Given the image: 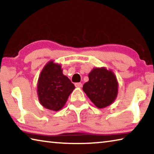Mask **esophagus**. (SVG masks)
<instances>
[{
    "label": "esophagus",
    "instance_id": "esophagus-1",
    "mask_svg": "<svg viewBox=\"0 0 154 154\" xmlns=\"http://www.w3.org/2000/svg\"><path fill=\"white\" fill-rule=\"evenodd\" d=\"M75 85L76 88H81L82 86V83H75Z\"/></svg>",
    "mask_w": 154,
    "mask_h": 154
}]
</instances>
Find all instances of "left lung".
<instances>
[{"mask_svg":"<svg viewBox=\"0 0 154 154\" xmlns=\"http://www.w3.org/2000/svg\"><path fill=\"white\" fill-rule=\"evenodd\" d=\"M89 81L83 85V90L98 108L110 105L118 94V83L113 72L105 68L94 69Z\"/></svg>","mask_w":154,"mask_h":154,"instance_id":"8db88e82","label":"left lung"}]
</instances>
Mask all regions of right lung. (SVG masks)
I'll use <instances>...</instances> for the list:
<instances>
[{
    "label": "right lung",
    "mask_w": 154,
    "mask_h": 154,
    "mask_svg": "<svg viewBox=\"0 0 154 154\" xmlns=\"http://www.w3.org/2000/svg\"><path fill=\"white\" fill-rule=\"evenodd\" d=\"M75 88L71 80L62 73L61 65L49 62L38 82V96L41 105L52 111H59Z\"/></svg>",
    "instance_id": "right-lung-1"
}]
</instances>
